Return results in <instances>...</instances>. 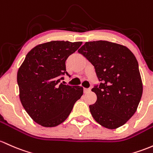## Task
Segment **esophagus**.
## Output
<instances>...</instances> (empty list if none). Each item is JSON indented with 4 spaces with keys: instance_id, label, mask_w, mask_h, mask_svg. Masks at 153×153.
<instances>
[{
    "instance_id": "1",
    "label": "esophagus",
    "mask_w": 153,
    "mask_h": 153,
    "mask_svg": "<svg viewBox=\"0 0 153 153\" xmlns=\"http://www.w3.org/2000/svg\"><path fill=\"white\" fill-rule=\"evenodd\" d=\"M83 91H84V93L86 94V93H88V92L90 91V88H84V89H83Z\"/></svg>"
}]
</instances>
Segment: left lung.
I'll use <instances>...</instances> for the list:
<instances>
[{
	"label": "left lung",
	"mask_w": 153,
	"mask_h": 153,
	"mask_svg": "<svg viewBox=\"0 0 153 153\" xmlns=\"http://www.w3.org/2000/svg\"><path fill=\"white\" fill-rule=\"evenodd\" d=\"M78 53L94 65L102 81L91 89L97 97L89 105L92 117L108 129L122 126L137 111L143 91L135 56L126 46L107 41L85 42Z\"/></svg>",
	"instance_id": "1"
}]
</instances>
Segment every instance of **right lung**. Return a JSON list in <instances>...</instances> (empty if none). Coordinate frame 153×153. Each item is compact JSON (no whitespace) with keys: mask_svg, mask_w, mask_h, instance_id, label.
Wrapping results in <instances>:
<instances>
[{"mask_svg":"<svg viewBox=\"0 0 153 153\" xmlns=\"http://www.w3.org/2000/svg\"><path fill=\"white\" fill-rule=\"evenodd\" d=\"M82 42L52 41L37 45L26 55L17 72L22 105L30 117L43 127L63 123L83 93L82 86L60 83L65 61Z\"/></svg>","mask_w":153,"mask_h":153,"instance_id":"right-lung-1","label":"right lung"}]
</instances>
